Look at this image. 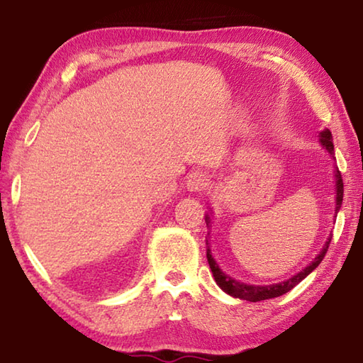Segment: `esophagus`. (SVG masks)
<instances>
[{
	"mask_svg": "<svg viewBox=\"0 0 363 363\" xmlns=\"http://www.w3.org/2000/svg\"><path fill=\"white\" fill-rule=\"evenodd\" d=\"M208 177L203 173H194L189 176L187 179V189L192 192H203L208 187Z\"/></svg>",
	"mask_w": 363,
	"mask_h": 363,
	"instance_id": "obj_1",
	"label": "esophagus"
}]
</instances>
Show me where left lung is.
Masks as SVG:
<instances>
[{"label": "left lung", "mask_w": 363, "mask_h": 363, "mask_svg": "<svg viewBox=\"0 0 363 363\" xmlns=\"http://www.w3.org/2000/svg\"><path fill=\"white\" fill-rule=\"evenodd\" d=\"M320 143L322 145L327 149L331 155H335V145H333V138H331V133L328 130H325L320 136ZM336 211L340 210V206L342 203V194H344V184H342V177L340 171H336ZM206 223H208V218H206ZM330 242H331V237L328 238V242L325 243L323 250L320 251V255H318L314 261H312L309 266L306 269L301 270L299 274L294 275V277L288 279L286 281H281V284H275V285H269V286H255V285H247V284H240V281L233 280L230 277H227L224 272H220V269L218 267V264L214 262V259L210 255V250H208L206 257H208V264H210L211 267V272H213V277L216 280V284L223 288V290L230 294L233 298H240V299H247V301H264V299H270V298H277L281 296V294H285L291 290V288L296 286L301 280L306 279L307 275H309L312 270H314L318 264L322 262V259L327 255L328 247H330Z\"/></svg>", "instance_id": "8db88e82"}]
</instances>
